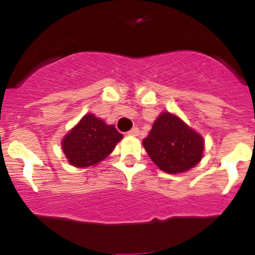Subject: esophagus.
Masks as SVG:
<instances>
[{
    "label": "esophagus",
    "instance_id": "esophagus-1",
    "mask_svg": "<svg viewBox=\"0 0 255 255\" xmlns=\"http://www.w3.org/2000/svg\"><path fill=\"white\" fill-rule=\"evenodd\" d=\"M129 135H131V136H137V135H139V129H137V128H132L129 131Z\"/></svg>",
    "mask_w": 255,
    "mask_h": 255
}]
</instances>
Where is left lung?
Segmentation results:
<instances>
[{"mask_svg":"<svg viewBox=\"0 0 255 255\" xmlns=\"http://www.w3.org/2000/svg\"><path fill=\"white\" fill-rule=\"evenodd\" d=\"M143 145L154 164L169 174L183 173L200 163L205 140L181 118L162 112Z\"/></svg>","mask_w":255,"mask_h":255,"instance_id":"left-lung-1","label":"left lung"}]
</instances>
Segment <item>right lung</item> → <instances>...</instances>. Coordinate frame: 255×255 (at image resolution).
Here are the masks:
<instances>
[{
  "label": "right lung",
  "mask_w": 255,
  "mask_h": 255,
  "mask_svg": "<svg viewBox=\"0 0 255 255\" xmlns=\"http://www.w3.org/2000/svg\"><path fill=\"white\" fill-rule=\"evenodd\" d=\"M123 137L115 126L87 114L63 137L62 150L73 167H91L109 156Z\"/></svg>",
  "instance_id": "add662e5"
}]
</instances>
